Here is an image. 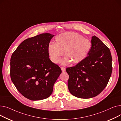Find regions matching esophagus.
<instances>
[{"label": "esophagus", "instance_id": "1", "mask_svg": "<svg viewBox=\"0 0 121 121\" xmlns=\"http://www.w3.org/2000/svg\"><path fill=\"white\" fill-rule=\"evenodd\" d=\"M61 69H62V71L63 72H65V70H66V68H64V67H61Z\"/></svg>", "mask_w": 121, "mask_h": 121}]
</instances>
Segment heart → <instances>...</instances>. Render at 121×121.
<instances>
[{
    "mask_svg": "<svg viewBox=\"0 0 121 121\" xmlns=\"http://www.w3.org/2000/svg\"><path fill=\"white\" fill-rule=\"evenodd\" d=\"M56 43L50 42L48 52L50 60L53 63L60 62L63 53L65 56L61 61V64L66 66L71 62L77 64L87 56L92 47L91 42L75 32H68L59 34L55 38Z\"/></svg>",
    "mask_w": 121,
    "mask_h": 121,
    "instance_id": "obj_1",
    "label": "heart"
}]
</instances>
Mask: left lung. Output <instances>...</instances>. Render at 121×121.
Returning a JSON list of instances; mask_svg holds the SVG:
<instances>
[{
	"instance_id": "obj_1",
	"label": "left lung",
	"mask_w": 121,
	"mask_h": 121,
	"mask_svg": "<svg viewBox=\"0 0 121 121\" xmlns=\"http://www.w3.org/2000/svg\"><path fill=\"white\" fill-rule=\"evenodd\" d=\"M88 56L74 67L67 68L69 90L81 99L97 96L107 86L112 71L110 51L98 37L94 36Z\"/></svg>"
}]
</instances>
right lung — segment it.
<instances>
[{"instance_id":"obj_1","label":"right lung","mask_w":121,"mask_h":121,"mask_svg":"<svg viewBox=\"0 0 121 121\" xmlns=\"http://www.w3.org/2000/svg\"><path fill=\"white\" fill-rule=\"evenodd\" d=\"M54 35L43 33L23 41L13 53L10 77L18 91L32 100L49 97L61 68L49 58L48 47Z\"/></svg>"}]
</instances>
